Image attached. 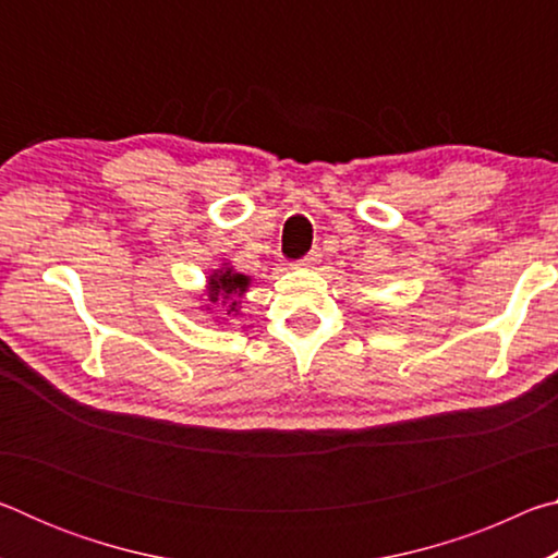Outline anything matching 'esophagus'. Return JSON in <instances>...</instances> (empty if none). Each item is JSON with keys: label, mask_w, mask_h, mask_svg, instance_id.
<instances>
[{"label": "esophagus", "mask_w": 558, "mask_h": 558, "mask_svg": "<svg viewBox=\"0 0 558 558\" xmlns=\"http://www.w3.org/2000/svg\"><path fill=\"white\" fill-rule=\"evenodd\" d=\"M317 263H319V251H310L305 258L298 260V266H300V268H315Z\"/></svg>", "instance_id": "34e87169"}]
</instances>
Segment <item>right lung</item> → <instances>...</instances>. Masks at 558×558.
Here are the masks:
<instances>
[{
    "instance_id": "obj_1",
    "label": "right lung",
    "mask_w": 558,
    "mask_h": 558,
    "mask_svg": "<svg viewBox=\"0 0 558 558\" xmlns=\"http://www.w3.org/2000/svg\"><path fill=\"white\" fill-rule=\"evenodd\" d=\"M248 288V278L241 276V272H233V268H223V270H216L214 276L209 278V300L211 302H226V315L235 313V307H239V298ZM211 310V307H206Z\"/></svg>"
}]
</instances>
